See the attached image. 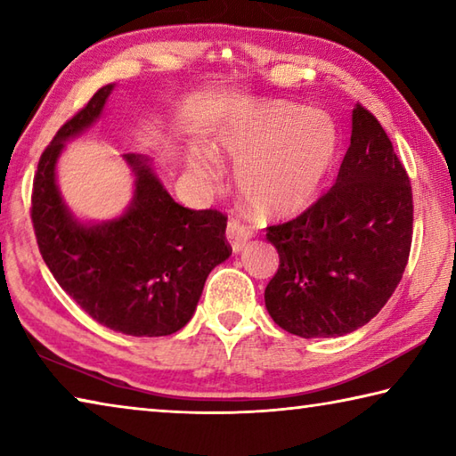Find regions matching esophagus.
Here are the masks:
<instances>
[{
	"instance_id": "34e87169",
	"label": "esophagus",
	"mask_w": 456,
	"mask_h": 456,
	"mask_svg": "<svg viewBox=\"0 0 456 456\" xmlns=\"http://www.w3.org/2000/svg\"><path fill=\"white\" fill-rule=\"evenodd\" d=\"M249 229L243 227L239 221H229L227 223V241L231 245L233 253H239L245 247V243L249 241Z\"/></svg>"
}]
</instances>
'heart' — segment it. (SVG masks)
<instances>
[{"mask_svg":"<svg viewBox=\"0 0 456 456\" xmlns=\"http://www.w3.org/2000/svg\"><path fill=\"white\" fill-rule=\"evenodd\" d=\"M209 151L239 165L237 187L253 213L288 219L310 209L326 187L339 154V133L326 112L288 100H261L231 108L211 128ZM212 155L191 151L187 157L191 173L209 187L221 175Z\"/></svg>","mask_w":456,"mask_h":456,"instance_id":"heart-1","label":"heart"}]
</instances>
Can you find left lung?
I'll list each match as a JSON object with an SVG mask.
<instances>
[{
    "mask_svg": "<svg viewBox=\"0 0 456 456\" xmlns=\"http://www.w3.org/2000/svg\"><path fill=\"white\" fill-rule=\"evenodd\" d=\"M280 269L265 288L277 326L299 338L346 336L374 318L403 280L412 243V189L388 134L352 110L336 184L310 209L267 227Z\"/></svg>",
    "mask_w": 456,
    "mask_h": 456,
    "instance_id": "1",
    "label": "left lung"
}]
</instances>
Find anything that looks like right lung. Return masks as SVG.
Listing matches in <instances>:
<instances>
[{
    "label": "right lung",
    "instance_id": "right-lung-1",
    "mask_svg": "<svg viewBox=\"0 0 456 456\" xmlns=\"http://www.w3.org/2000/svg\"><path fill=\"white\" fill-rule=\"evenodd\" d=\"M117 84H106L44 151L32 192L37 247L60 288L92 320L126 336H168L192 318L211 269L231 249L227 217L175 203L144 154H122L134 176L122 215L82 221L66 205L56 167L66 142L94 126Z\"/></svg>",
    "mask_w": 456,
    "mask_h": 456
}]
</instances>
